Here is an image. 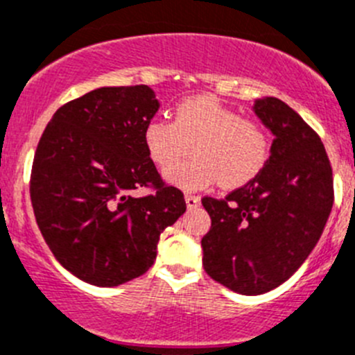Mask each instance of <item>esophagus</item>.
I'll return each mask as SVG.
<instances>
[{"label":"esophagus","instance_id":"34e87169","mask_svg":"<svg viewBox=\"0 0 355 355\" xmlns=\"http://www.w3.org/2000/svg\"><path fill=\"white\" fill-rule=\"evenodd\" d=\"M201 198L196 196V194H185V203H187V207L189 209H194V207L200 205Z\"/></svg>","mask_w":355,"mask_h":355}]
</instances>
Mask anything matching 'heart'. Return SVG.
Returning <instances> with one entry per match:
<instances>
[{"label":"heart","instance_id":"1","mask_svg":"<svg viewBox=\"0 0 355 355\" xmlns=\"http://www.w3.org/2000/svg\"><path fill=\"white\" fill-rule=\"evenodd\" d=\"M173 122L154 116L143 129L146 154L171 184L201 189L219 184L235 189L263 171L270 157V136L263 123L242 118L214 95L184 98L173 110ZM193 143L195 155L173 164ZM174 166L173 168L171 166Z\"/></svg>","mask_w":355,"mask_h":355}]
</instances>
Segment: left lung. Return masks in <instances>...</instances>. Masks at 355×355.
<instances>
[{
    "instance_id": "left-lung-1",
    "label": "left lung",
    "mask_w": 355,
    "mask_h": 355,
    "mask_svg": "<svg viewBox=\"0 0 355 355\" xmlns=\"http://www.w3.org/2000/svg\"><path fill=\"white\" fill-rule=\"evenodd\" d=\"M254 113L274 134L263 171L228 196L201 198L212 221L201 239L205 272L244 295L269 292L301 267L334 201L320 136L276 97L257 101Z\"/></svg>"
}]
</instances>
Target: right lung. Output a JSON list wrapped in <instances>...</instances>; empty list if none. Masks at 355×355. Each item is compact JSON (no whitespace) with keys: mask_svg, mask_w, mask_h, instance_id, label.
Returning a JSON list of instances; mask_svg holds the SVG:
<instances>
[{"mask_svg":"<svg viewBox=\"0 0 355 355\" xmlns=\"http://www.w3.org/2000/svg\"><path fill=\"white\" fill-rule=\"evenodd\" d=\"M157 110L146 85L97 88L63 104L38 141L35 219L54 258L90 285L145 274L161 233L185 212L184 193L162 180L143 143ZM139 187L150 193L132 197Z\"/></svg>","mask_w":355,"mask_h":355,"instance_id":"right-lung-1","label":"right lung"}]
</instances>
